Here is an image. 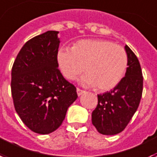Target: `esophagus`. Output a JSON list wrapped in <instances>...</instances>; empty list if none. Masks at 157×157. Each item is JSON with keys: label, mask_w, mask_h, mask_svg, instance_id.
Here are the masks:
<instances>
[{"label": "esophagus", "mask_w": 157, "mask_h": 157, "mask_svg": "<svg viewBox=\"0 0 157 157\" xmlns=\"http://www.w3.org/2000/svg\"><path fill=\"white\" fill-rule=\"evenodd\" d=\"M76 92H77V94L80 96V95H81V94H83L86 91L83 90H81L80 88H77V89H76Z\"/></svg>", "instance_id": "1"}]
</instances>
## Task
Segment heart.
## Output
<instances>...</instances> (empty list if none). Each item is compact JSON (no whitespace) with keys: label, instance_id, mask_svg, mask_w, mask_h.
Segmentation results:
<instances>
[{"label":"heart","instance_id":"heart-1","mask_svg":"<svg viewBox=\"0 0 157 157\" xmlns=\"http://www.w3.org/2000/svg\"><path fill=\"white\" fill-rule=\"evenodd\" d=\"M57 61L62 73L74 80L85 71L81 82L100 90H109L117 86L126 72L128 57L124 48L105 39H83L72 48H61Z\"/></svg>","mask_w":157,"mask_h":157}]
</instances>
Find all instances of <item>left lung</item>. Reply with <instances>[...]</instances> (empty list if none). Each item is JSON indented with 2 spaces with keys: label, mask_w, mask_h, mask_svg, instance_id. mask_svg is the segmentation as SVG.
Returning a JSON list of instances; mask_svg holds the SVG:
<instances>
[{
  "label": "left lung",
  "mask_w": 157,
  "mask_h": 157,
  "mask_svg": "<svg viewBox=\"0 0 157 157\" xmlns=\"http://www.w3.org/2000/svg\"><path fill=\"white\" fill-rule=\"evenodd\" d=\"M128 64L125 76L110 91L98 94V105L92 112V124L103 135L121 132L137 111L142 98L143 77L139 61L128 45Z\"/></svg>",
  "instance_id": "left-lung-1"
}]
</instances>
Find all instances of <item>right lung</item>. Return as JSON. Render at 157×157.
<instances>
[{"label": "right lung", "mask_w": 157, "mask_h": 157, "mask_svg": "<svg viewBox=\"0 0 157 157\" xmlns=\"http://www.w3.org/2000/svg\"><path fill=\"white\" fill-rule=\"evenodd\" d=\"M58 31H47L26 42L11 70L15 111L29 128L39 134L57 130L77 98L76 88L58 69Z\"/></svg>", "instance_id": "1"}]
</instances>
